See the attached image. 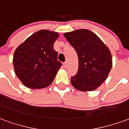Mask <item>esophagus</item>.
Instances as JSON below:
<instances>
[{"label": "esophagus", "instance_id": "34e87169", "mask_svg": "<svg viewBox=\"0 0 129 129\" xmlns=\"http://www.w3.org/2000/svg\"><path fill=\"white\" fill-rule=\"evenodd\" d=\"M63 67L65 68H66L68 66V64H67V62H65V63H63Z\"/></svg>", "mask_w": 129, "mask_h": 129}]
</instances>
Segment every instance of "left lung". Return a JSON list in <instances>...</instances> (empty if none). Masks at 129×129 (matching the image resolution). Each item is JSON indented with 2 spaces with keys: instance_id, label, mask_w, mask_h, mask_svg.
<instances>
[{
  "instance_id": "obj_1",
  "label": "left lung",
  "mask_w": 129,
  "mask_h": 129,
  "mask_svg": "<svg viewBox=\"0 0 129 129\" xmlns=\"http://www.w3.org/2000/svg\"><path fill=\"white\" fill-rule=\"evenodd\" d=\"M63 35L78 56V71L71 77V84L80 91L95 90L106 81L112 68L111 51L88 29H76Z\"/></svg>"
}]
</instances>
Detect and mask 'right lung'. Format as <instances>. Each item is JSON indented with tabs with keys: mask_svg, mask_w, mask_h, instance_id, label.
<instances>
[{
	"mask_svg": "<svg viewBox=\"0 0 129 129\" xmlns=\"http://www.w3.org/2000/svg\"><path fill=\"white\" fill-rule=\"evenodd\" d=\"M59 37L58 32L41 29L16 49L13 57L14 72L24 86L41 89L52 83L62 65L54 49Z\"/></svg>",
	"mask_w": 129,
	"mask_h": 129,
	"instance_id": "1",
	"label": "right lung"
}]
</instances>
